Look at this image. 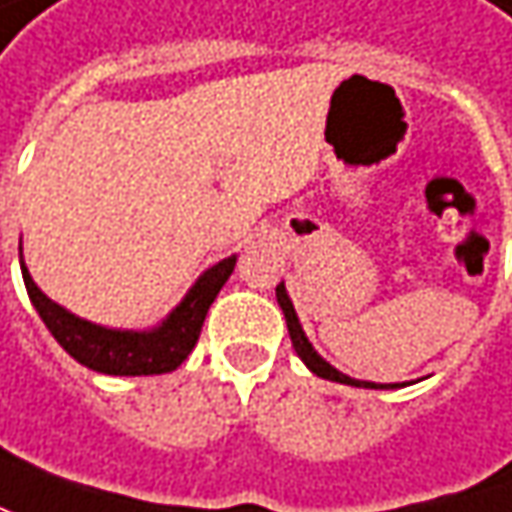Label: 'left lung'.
Segmentation results:
<instances>
[{
	"label": "left lung",
	"mask_w": 512,
	"mask_h": 512,
	"mask_svg": "<svg viewBox=\"0 0 512 512\" xmlns=\"http://www.w3.org/2000/svg\"><path fill=\"white\" fill-rule=\"evenodd\" d=\"M275 295H278V304H281V310H284L286 318V327H289V339H292V347H295V353L301 356V362L313 371L321 379H330V382H342V385H356V388H400V382H388V385H379V382H362V379H350L342 371H336L330 362H324L321 356L316 353V347L310 345V339L304 336V330H301V321L295 316V307H292V301H289V295H286V286L278 284L275 289ZM406 385V382H403Z\"/></svg>",
	"instance_id": "left-lung-1"
}]
</instances>
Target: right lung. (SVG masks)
<instances>
[{
    "label": "right lung",
    "mask_w": 512,
    "mask_h": 512,
    "mask_svg": "<svg viewBox=\"0 0 512 512\" xmlns=\"http://www.w3.org/2000/svg\"><path fill=\"white\" fill-rule=\"evenodd\" d=\"M234 263H237V255L226 257L208 272H202L196 284L188 289V295L179 301V307L159 327L112 330V327L92 324L86 318H77L66 307L54 304L46 292L34 284L25 260H19L28 298L43 318L48 333L57 339V345L80 365L109 376H153L176 371L194 350L202 321L208 316V307L214 304L217 292L234 272Z\"/></svg>",
    "instance_id": "add662e5"
}]
</instances>
